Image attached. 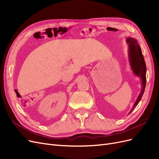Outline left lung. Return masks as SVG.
Wrapping results in <instances>:
<instances>
[{"label": "left lung", "instance_id": "left-lung-1", "mask_svg": "<svg viewBox=\"0 0 159 159\" xmlns=\"http://www.w3.org/2000/svg\"><path fill=\"white\" fill-rule=\"evenodd\" d=\"M127 42L129 48V58L131 68L133 70L134 74L140 77L142 81L141 92L139 94L135 103L133 105L132 109L129 113H131L141 101L142 96L144 93V91H145L146 85L147 68L145 59H144L143 55L142 54L141 49L140 46L138 45L136 40L133 39L132 38H128L127 39Z\"/></svg>", "mask_w": 159, "mask_h": 159}]
</instances>
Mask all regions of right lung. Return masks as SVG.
<instances>
[{"label":"right lung","instance_id":"right-lung-1","mask_svg":"<svg viewBox=\"0 0 159 159\" xmlns=\"http://www.w3.org/2000/svg\"><path fill=\"white\" fill-rule=\"evenodd\" d=\"M15 92H16V95H17V96L19 95V93H18V91H16V90H15Z\"/></svg>","mask_w":159,"mask_h":159}]
</instances>
